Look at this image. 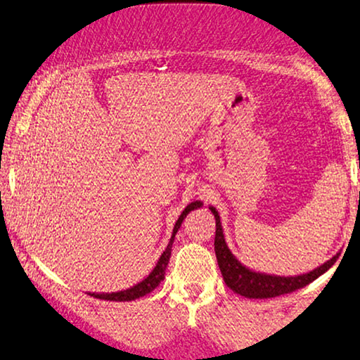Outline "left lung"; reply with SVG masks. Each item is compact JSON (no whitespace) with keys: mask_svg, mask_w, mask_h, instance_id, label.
Returning a JSON list of instances; mask_svg holds the SVG:
<instances>
[{"mask_svg":"<svg viewBox=\"0 0 360 360\" xmlns=\"http://www.w3.org/2000/svg\"><path fill=\"white\" fill-rule=\"evenodd\" d=\"M211 212L214 214V219H216V239H214V251H216L217 264H219L221 274L224 277L226 285L229 289H233L236 294L244 295L248 299H269L277 297V295L294 292V290L304 288V285L311 284L312 281H316L317 277L324 274L326 271H329L334 262L338 261L339 254H335L334 257L329 261L321 264L319 267L306 274L299 276H274V274H266V272H257L245 267L244 264L238 261V257L231 252V249L227 248V243L224 239V229H222L219 212L216 207L209 206Z\"/></svg>","mask_w":360,"mask_h":360,"instance_id":"1","label":"left lung"}]
</instances>
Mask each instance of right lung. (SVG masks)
<instances>
[{"label":"right lung","instance_id":"obj_1","mask_svg":"<svg viewBox=\"0 0 360 360\" xmlns=\"http://www.w3.org/2000/svg\"><path fill=\"white\" fill-rule=\"evenodd\" d=\"M202 202L201 201H194L186 206V209L183 212H181L179 219L176 221L174 224V229H172V236L169 239V244H167L166 251L161 254V257H159V261L156 266H154V269L151 271V274H149L146 279H143L138 284L133 285V288L126 289V290H117V292H89V295H93V297L96 299H103V301H116V302H126V301H134V299H139L143 297V295H146L149 292H153L154 289L158 288L159 284H161V281L165 279V274H166V267L167 264H169V257H171V249H172V243H174V238H176V233L179 231L181 224H183V221L186 219V216L191 211H194V209L201 207Z\"/></svg>","mask_w":360,"mask_h":360}]
</instances>
